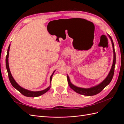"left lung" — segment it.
<instances>
[{
	"label": "left lung",
	"mask_w": 124,
	"mask_h": 124,
	"mask_svg": "<svg viewBox=\"0 0 124 124\" xmlns=\"http://www.w3.org/2000/svg\"><path fill=\"white\" fill-rule=\"evenodd\" d=\"M108 37L111 40V42L112 44V47H113V63H112V66L110 71L109 73L106 78L102 81L101 82L100 84L97 85L96 86H93L91 88H81L78 87L77 86L74 85L73 84L71 83L70 82L69 77L68 75L67 74V80H68V83L71 89H72L76 93H80V94L85 95V96H93L98 94L100 92H101L102 90L106 87V86L109 84L111 82V80H112V78L113 77V75L114 73V68H115V65L116 62V54L114 49V45L113 41L112 40V39L110 36L108 35Z\"/></svg>",
	"instance_id": "1"
}]
</instances>
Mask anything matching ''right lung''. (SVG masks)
<instances>
[{"instance_id":"add662e5","label":"right lung","mask_w":124,"mask_h":124,"mask_svg":"<svg viewBox=\"0 0 124 124\" xmlns=\"http://www.w3.org/2000/svg\"><path fill=\"white\" fill-rule=\"evenodd\" d=\"M10 44L9 45V46L8 48V51H7V54L6 56V68L7 70V71H8V76H9V78L11 84H12V85L13 86V87L16 89L18 92H20L21 93H22L24 96H26V97H38L41 95H42L44 94V93H46L47 92L48 90H49L51 88V81H52V76H53V74L54 73L55 70L52 73V74L50 77V85L48 86L47 88L46 89H45L44 90H42V91H37V92H34V91H29V90H27L26 89H25L23 87H22L21 86L18 85L16 82L15 81L14 79V78H13L12 74L11 73L10 68H9V50H10Z\"/></svg>"}]
</instances>
